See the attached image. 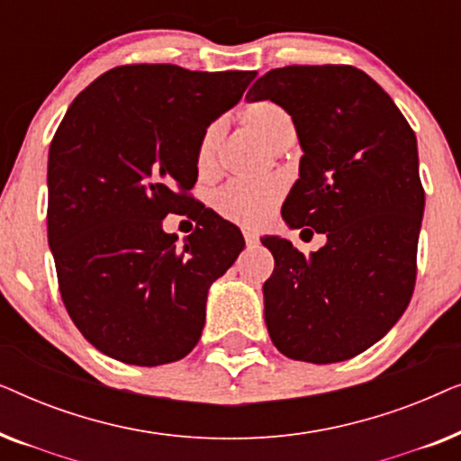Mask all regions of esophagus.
Segmentation results:
<instances>
[{"instance_id": "obj_1", "label": "esophagus", "mask_w": 461, "mask_h": 461, "mask_svg": "<svg viewBox=\"0 0 461 461\" xmlns=\"http://www.w3.org/2000/svg\"><path fill=\"white\" fill-rule=\"evenodd\" d=\"M243 239H245V243H248V245L258 243V235L254 230H243Z\"/></svg>"}]
</instances>
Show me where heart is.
Returning a JSON list of instances; mask_svg holds the SVG:
<instances>
[{
    "label": "heart",
    "instance_id": "heart-1",
    "mask_svg": "<svg viewBox=\"0 0 461 461\" xmlns=\"http://www.w3.org/2000/svg\"><path fill=\"white\" fill-rule=\"evenodd\" d=\"M241 122L245 128L260 138L270 149H279L289 138H294V119L281 104L273 100H256L241 111ZM224 138V123L213 122L203 130L199 138L194 166L201 176H212L218 167L220 144ZM283 186L281 180L264 182H230L220 188L213 197V207L220 216L241 226H260L268 220L276 205L281 203Z\"/></svg>",
    "mask_w": 461,
    "mask_h": 461
}]
</instances>
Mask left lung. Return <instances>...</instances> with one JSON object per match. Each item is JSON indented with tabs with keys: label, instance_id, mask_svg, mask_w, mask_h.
<instances>
[{
	"label": "left lung",
	"instance_id": "obj_1",
	"mask_svg": "<svg viewBox=\"0 0 461 461\" xmlns=\"http://www.w3.org/2000/svg\"><path fill=\"white\" fill-rule=\"evenodd\" d=\"M245 98L292 115L304 155L283 220L327 237L308 258L287 239H262L275 258L262 287L268 336L295 361L361 355L393 330L415 285L426 199L411 125L350 65L273 68Z\"/></svg>",
	"mask_w": 461,
	"mask_h": 461
}]
</instances>
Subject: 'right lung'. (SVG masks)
<instances>
[{
	"label": "right lung",
	"instance_id": "obj_1",
	"mask_svg": "<svg viewBox=\"0 0 461 461\" xmlns=\"http://www.w3.org/2000/svg\"><path fill=\"white\" fill-rule=\"evenodd\" d=\"M256 71L123 65L68 106L48 155V243L68 317L103 355L157 367L197 346L210 285L245 248L194 203L199 138ZM198 220L182 249L167 212Z\"/></svg>",
	"mask_w": 461,
	"mask_h": 461
}]
</instances>
